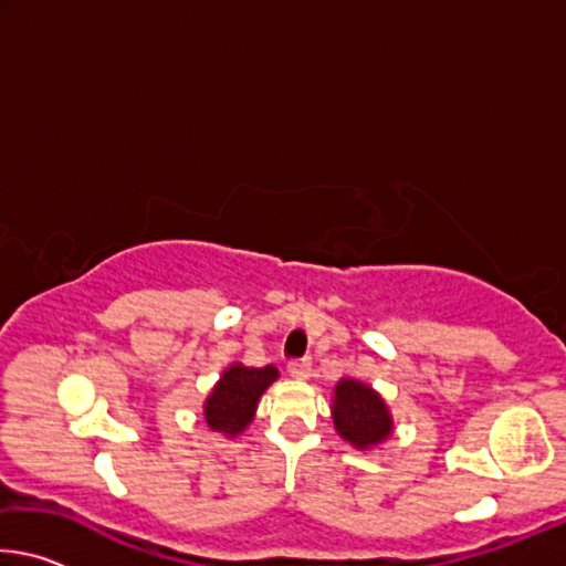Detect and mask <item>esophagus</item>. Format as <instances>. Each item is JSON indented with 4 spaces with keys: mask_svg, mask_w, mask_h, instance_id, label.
<instances>
[{
    "mask_svg": "<svg viewBox=\"0 0 566 566\" xmlns=\"http://www.w3.org/2000/svg\"><path fill=\"white\" fill-rule=\"evenodd\" d=\"M286 371H290L294 379H310V375H312V359L310 357L292 359L290 367H286Z\"/></svg>",
    "mask_w": 566,
    "mask_h": 566,
    "instance_id": "esophagus-1",
    "label": "esophagus"
}]
</instances>
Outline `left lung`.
Masks as SVG:
<instances>
[{
  "instance_id": "8db88e82",
  "label": "left lung",
  "mask_w": 566,
  "mask_h": 566,
  "mask_svg": "<svg viewBox=\"0 0 566 566\" xmlns=\"http://www.w3.org/2000/svg\"><path fill=\"white\" fill-rule=\"evenodd\" d=\"M332 417L339 437L357 449L381 444L395 429L385 399L357 379H342L334 387Z\"/></svg>"
}]
</instances>
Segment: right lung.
<instances>
[{"label":"right lung","mask_w":566,"mask_h":566,"mask_svg":"<svg viewBox=\"0 0 566 566\" xmlns=\"http://www.w3.org/2000/svg\"><path fill=\"white\" fill-rule=\"evenodd\" d=\"M280 377L272 364L262 369L232 364L212 389L205 401V419L212 432H222L229 439L244 432L256 411V401L266 391V387Z\"/></svg>","instance_id":"right-lung-1"}]
</instances>
